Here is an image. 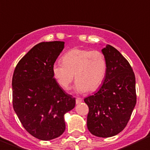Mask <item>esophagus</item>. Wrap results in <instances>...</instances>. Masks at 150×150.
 <instances>
[{
  "instance_id": "esophagus-1",
  "label": "esophagus",
  "mask_w": 150,
  "mask_h": 150,
  "mask_svg": "<svg viewBox=\"0 0 150 150\" xmlns=\"http://www.w3.org/2000/svg\"><path fill=\"white\" fill-rule=\"evenodd\" d=\"M81 102H82V99L79 98V97L76 98V104H79V103H81Z\"/></svg>"
}]
</instances>
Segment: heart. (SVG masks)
I'll use <instances>...</instances> for the list:
<instances>
[{"instance_id":"heart-1","label":"heart","mask_w":150,"mask_h":150,"mask_svg":"<svg viewBox=\"0 0 150 150\" xmlns=\"http://www.w3.org/2000/svg\"><path fill=\"white\" fill-rule=\"evenodd\" d=\"M62 63L57 62L52 71L61 88H69L76 80L74 90L79 93L94 91L103 82L107 71L106 57L100 50L75 48L68 51L62 58Z\"/></svg>"}]
</instances>
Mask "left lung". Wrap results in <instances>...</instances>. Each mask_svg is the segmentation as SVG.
<instances>
[{
  "instance_id": "left-lung-1",
  "label": "left lung",
  "mask_w": 150,
  "mask_h": 150,
  "mask_svg": "<svg viewBox=\"0 0 150 150\" xmlns=\"http://www.w3.org/2000/svg\"><path fill=\"white\" fill-rule=\"evenodd\" d=\"M107 71L103 83L93 95L84 99L89 107L87 126L99 137H110L127 125L136 105V81L127 59L112 46L102 49Z\"/></svg>"
}]
</instances>
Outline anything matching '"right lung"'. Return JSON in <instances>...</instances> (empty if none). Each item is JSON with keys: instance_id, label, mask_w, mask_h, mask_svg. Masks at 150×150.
I'll list each match as a JSON object with an SVG mask.
<instances>
[{"instance_id": "add662e5", "label": "right lung", "mask_w": 150, "mask_h": 150, "mask_svg": "<svg viewBox=\"0 0 150 150\" xmlns=\"http://www.w3.org/2000/svg\"><path fill=\"white\" fill-rule=\"evenodd\" d=\"M64 44H36L19 60L13 75L14 111L25 129L41 140H53L63 134L64 115L75 106V98L62 89L52 71Z\"/></svg>"}]
</instances>
